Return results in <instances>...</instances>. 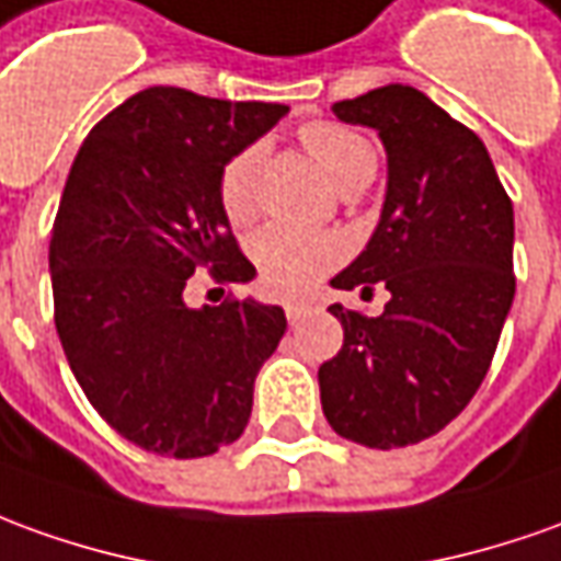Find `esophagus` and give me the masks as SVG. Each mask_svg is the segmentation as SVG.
I'll use <instances>...</instances> for the list:
<instances>
[{"mask_svg": "<svg viewBox=\"0 0 561 561\" xmlns=\"http://www.w3.org/2000/svg\"><path fill=\"white\" fill-rule=\"evenodd\" d=\"M284 311H287V320H289V323L296 327V323H302V320L308 318V314H311V305H305V302H289L287 308H284Z\"/></svg>", "mask_w": 561, "mask_h": 561, "instance_id": "1", "label": "esophagus"}]
</instances>
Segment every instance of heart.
Listing matches in <instances>:
<instances>
[{
  "mask_svg": "<svg viewBox=\"0 0 561 561\" xmlns=\"http://www.w3.org/2000/svg\"><path fill=\"white\" fill-rule=\"evenodd\" d=\"M299 140L339 192H357L376 176V146L354 127L339 122H308ZM259 164L262 146L250 142L226 158L216 176V198L231 226H250L259 216ZM253 262L274 296H302L342 259V243L327 231L268 226L253 238Z\"/></svg>",
  "mask_w": 561,
  "mask_h": 561,
  "instance_id": "heart-1",
  "label": "heart"
}]
</instances>
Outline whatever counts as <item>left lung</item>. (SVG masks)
<instances>
[{"mask_svg":"<svg viewBox=\"0 0 561 561\" xmlns=\"http://www.w3.org/2000/svg\"><path fill=\"white\" fill-rule=\"evenodd\" d=\"M347 125L376 127L388 195L366 250L339 289L391 293L385 311L330 305L342 351L320 366L330 427L369 449H400L461 415L489 373L513 274V201L482 140L409 84L332 103Z\"/></svg>","mask_w":561,"mask_h":561,"instance_id":"left-lung-1","label":"left lung"}]
</instances>
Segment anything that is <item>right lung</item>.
<instances>
[{"label": "right lung", "instance_id": "add662e5", "mask_svg": "<svg viewBox=\"0 0 561 561\" xmlns=\"http://www.w3.org/2000/svg\"><path fill=\"white\" fill-rule=\"evenodd\" d=\"M289 106L146 88L100 118L69 168L51 229L54 327L100 419L134 446L204 458L243 434L253 381L287 318L229 296L188 308V277L253 280L219 198L226 158Z\"/></svg>", "mask_w": 561, "mask_h": 561}]
</instances>
